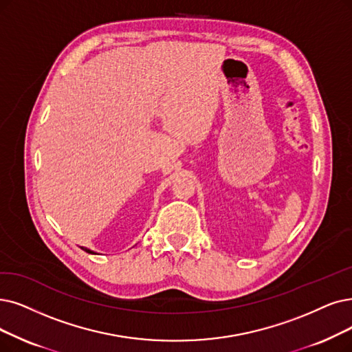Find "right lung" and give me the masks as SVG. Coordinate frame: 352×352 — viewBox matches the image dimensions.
<instances>
[{
	"instance_id": "1",
	"label": "right lung",
	"mask_w": 352,
	"mask_h": 352,
	"mask_svg": "<svg viewBox=\"0 0 352 352\" xmlns=\"http://www.w3.org/2000/svg\"><path fill=\"white\" fill-rule=\"evenodd\" d=\"M83 251H87V252H89V254H95V252L94 251H91V250H88V248H83V247H80Z\"/></svg>"
}]
</instances>
